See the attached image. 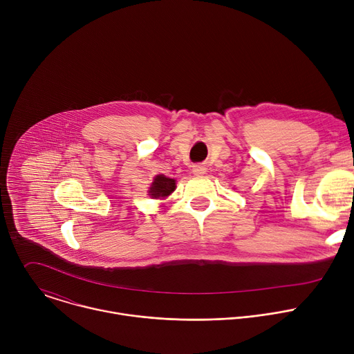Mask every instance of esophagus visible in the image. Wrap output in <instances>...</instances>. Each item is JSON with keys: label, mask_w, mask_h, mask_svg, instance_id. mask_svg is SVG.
<instances>
[{"label": "esophagus", "mask_w": 354, "mask_h": 354, "mask_svg": "<svg viewBox=\"0 0 354 354\" xmlns=\"http://www.w3.org/2000/svg\"><path fill=\"white\" fill-rule=\"evenodd\" d=\"M206 171H207V168H206L205 165H193V168H192V172H193L194 175H197V176L205 175Z\"/></svg>", "instance_id": "1"}]
</instances>
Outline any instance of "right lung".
Returning <instances> with one entry per match:
<instances>
[{"label": "right lung", "mask_w": 354, "mask_h": 354, "mask_svg": "<svg viewBox=\"0 0 354 354\" xmlns=\"http://www.w3.org/2000/svg\"><path fill=\"white\" fill-rule=\"evenodd\" d=\"M175 180L171 178H167L164 175H158L156 176L153 185L149 187V196L151 197H165L169 193H172L175 190Z\"/></svg>", "instance_id": "obj_1"}]
</instances>
